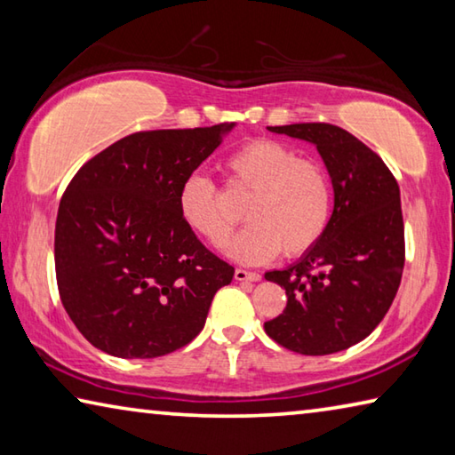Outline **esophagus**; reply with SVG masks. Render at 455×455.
<instances>
[{"mask_svg":"<svg viewBox=\"0 0 455 455\" xmlns=\"http://www.w3.org/2000/svg\"><path fill=\"white\" fill-rule=\"evenodd\" d=\"M235 279H236V281H249V283H257V281H260V275H259V273L244 271V268H236V271H235Z\"/></svg>","mask_w":455,"mask_h":455,"instance_id":"esophagus-1","label":"esophagus"}]
</instances>
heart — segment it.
<instances>
[{"instance_id":"obj_1","label":"heart","mask_w":455,"mask_h":455,"mask_svg":"<svg viewBox=\"0 0 455 455\" xmlns=\"http://www.w3.org/2000/svg\"><path fill=\"white\" fill-rule=\"evenodd\" d=\"M227 174L249 195L244 217L251 225L228 246V255L238 263H267L279 251L289 259L301 257L319 243L331 217V182L323 166L299 158L289 146L260 138L230 154ZM179 209L184 222L214 246L227 244L233 235L235 217L206 174L184 179Z\"/></svg>"}]
</instances>
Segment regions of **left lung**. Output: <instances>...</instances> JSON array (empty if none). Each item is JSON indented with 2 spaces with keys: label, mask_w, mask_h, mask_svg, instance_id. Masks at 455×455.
<instances>
[{
  "label": "left lung",
  "mask_w": 455,
  "mask_h": 455,
  "mask_svg": "<svg viewBox=\"0 0 455 455\" xmlns=\"http://www.w3.org/2000/svg\"><path fill=\"white\" fill-rule=\"evenodd\" d=\"M317 146L333 184V214L319 243L283 271L287 307L267 335L301 355H329L371 333L394 303L405 263L402 198L383 160L347 130L307 122L268 126Z\"/></svg>",
  "instance_id": "obj_1"
}]
</instances>
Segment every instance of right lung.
<instances>
[{
    "label": "right lung",
    "instance_id": "right-lung-1",
    "mask_svg": "<svg viewBox=\"0 0 455 455\" xmlns=\"http://www.w3.org/2000/svg\"><path fill=\"white\" fill-rule=\"evenodd\" d=\"M235 128L152 130L108 146L61 196L56 279L74 325L108 355L152 359L190 343L235 268L206 249L179 192Z\"/></svg>",
    "mask_w": 455,
    "mask_h": 455
}]
</instances>
